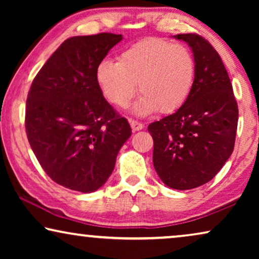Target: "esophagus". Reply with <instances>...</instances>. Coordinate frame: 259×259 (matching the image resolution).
Returning <instances> with one entry per match:
<instances>
[{
    "label": "esophagus",
    "instance_id": "obj_1",
    "mask_svg": "<svg viewBox=\"0 0 259 259\" xmlns=\"http://www.w3.org/2000/svg\"><path fill=\"white\" fill-rule=\"evenodd\" d=\"M130 123H131V127H132V130L134 132H137V131H140L144 128V123H141L139 121H137V120H130Z\"/></svg>",
    "mask_w": 259,
    "mask_h": 259
}]
</instances>
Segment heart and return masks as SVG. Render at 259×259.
I'll use <instances>...</instances> for the list:
<instances>
[{
	"instance_id": "b5f03b06",
	"label": "heart",
	"mask_w": 259,
	"mask_h": 259,
	"mask_svg": "<svg viewBox=\"0 0 259 259\" xmlns=\"http://www.w3.org/2000/svg\"><path fill=\"white\" fill-rule=\"evenodd\" d=\"M192 52L158 37L141 40L120 53L118 61L105 59L97 67V82L109 104L126 108L137 92L138 115L173 113L189 100L196 82Z\"/></svg>"
}]
</instances>
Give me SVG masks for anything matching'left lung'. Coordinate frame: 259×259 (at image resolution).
Wrapping results in <instances>:
<instances>
[{
    "label": "left lung",
    "instance_id": "8db88e82",
    "mask_svg": "<svg viewBox=\"0 0 259 259\" xmlns=\"http://www.w3.org/2000/svg\"><path fill=\"white\" fill-rule=\"evenodd\" d=\"M197 65L196 82L182 108L148 125L153 165L165 185L191 190L214 178L235 147L238 106L224 63L198 34H178Z\"/></svg>",
    "mask_w": 259,
    "mask_h": 259
}]
</instances>
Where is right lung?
Returning <instances> with one entry per match:
<instances>
[{
    "label": "right lung",
    "mask_w": 259,
    "mask_h": 259,
    "mask_svg": "<svg viewBox=\"0 0 259 259\" xmlns=\"http://www.w3.org/2000/svg\"><path fill=\"white\" fill-rule=\"evenodd\" d=\"M121 38L112 33L67 38L31 82L28 141L49 178L67 189L83 193L100 189L132 134L95 76L99 62Z\"/></svg>",
    "instance_id": "obj_1"
}]
</instances>
